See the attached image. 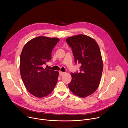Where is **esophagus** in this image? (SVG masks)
Wrapping results in <instances>:
<instances>
[{"mask_svg": "<svg viewBox=\"0 0 128 128\" xmlns=\"http://www.w3.org/2000/svg\"><path fill=\"white\" fill-rule=\"evenodd\" d=\"M64 74V72H59V74L60 76H63Z\"/></svg>", "mask_w": 128, "mask_h": 128, "instance_id": "1", "label": "esophagus"}]
</instances>
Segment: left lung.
<instances>
[{"mask_svg":"<svg viewBox=\"0 0 128 128\" xmlns=\"http://www.w3.org/2000/svg\"><path fill=\"white\" fill-rule=\"evenodd\" d=\"M66 42L72 48L74 62L81 64L80 72H71L70 90L80 97L93 93L98 87L103 70V62L98 45L84 35L68 37Z\"/></svg>","mask_w":128,"mask_h":128,"instance_id":"obj_1","label":"left lung"}]
</instances>
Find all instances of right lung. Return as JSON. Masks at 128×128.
Returning a JSON list of instances; mask_svg holds the SVG:
<instances>
[{"mask_svg": "<svg viewBox=\"0 0 128 128\" xmlns=\"http://www.w3.org/2000/svg\"><path fill=\"white\" fill-rule=\"evenodd\" d=\"M56 38L39 36L25 44L20 56V69L25 87L33 95L41 98L52 91L58 79V72L43 68L52 59V52L59 42Z\"/></svg>", "mask_w": 128, "mask_h": 128, "instance_id": "right-lung-1", "label": "right lung"}]
</instances>
